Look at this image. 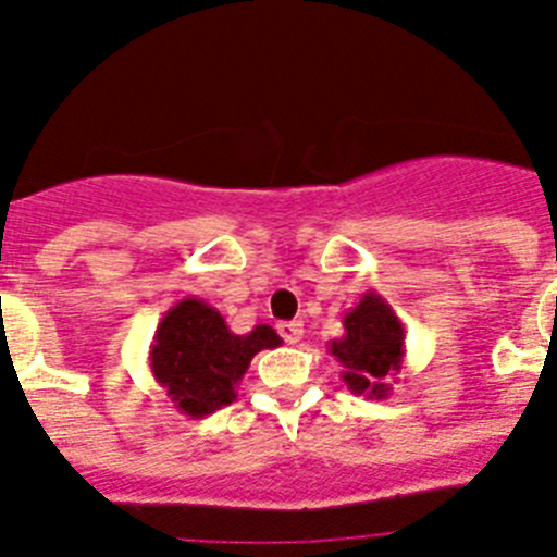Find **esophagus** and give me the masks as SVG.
Returning a JSON list of instances; mask_svg holds the SVG:
<instances>
[{"label": "esophagus", "mask_w": 557, "mask_h": 557, "mask_svg": "<svg viewBox=\"0 0 557 557\" xmlns=\"http://www.w3.org/2000/svg\"><path fill=\"white\" fill-rule=\"evenodd\" d=\"M278 334L284 337V343H289V346H293V343H298V339L304 337V323L301 321L278 323Z\"/></svg>", "instance_id": "1"}]
</instances>
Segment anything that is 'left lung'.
I'll return each mask as SVG.
<instances>
[{
	"mask_svg": "<svg viewBox=\"0 0 557 557\" xmlns=\"http://www.w3.org/2000/svg\"><path fill=\"white\" fill-rule=\"evenodd\" d=\"M343 337L329 343V354L343 366V382L366 398L391 396V379L405 368V323L391 304L368 289L343 318Z\"/></svg>",
	"mask_w": 557,
	"mask_h": 557,
	"instance_id": "8db88e82",
	"label": "left lung"
}]
</instances>
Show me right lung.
<instances>
[{"mask_svg":"<svg viewBox=\"0 0 557 557\" xmlns=\"http://www.w3.org/2000/svg\"><path fill=\"white\" fill-rule=\"evenodd\" d=\"M275 329L234 334L223 314L203 298H184L161 318L150 343V371L181 416L203 418L236 401V387L250 359L278 348Z\"/></svg>","mask_w":557,"mask_h":557,"instance_id":"1","label":"right lung"}]
</instances>
